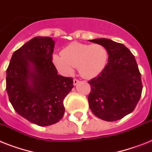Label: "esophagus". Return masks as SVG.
I'll use <instances>...</instances> for the list:
<instances>
[{
	"instance_id": "1",
	"label": "esophagus",
	"mask_w": 152,
	"mask_h": 152,
	"mask_svg": "<svg viewBox=\"0 0 152 152\" xmlns=\"http://www.w3.org/2000/svg\"><path fill=\"white\" fill-rule=\"evenodd\" d=\"M79 82H80V81H79L78 80H76V79H74V80H73V85H74V86H76V85L79 83Z\"/></svg>"
}]
</instances>
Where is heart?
Listing matches in <instances>:
<instances>
[{"mask_svg": "<svg viewBox=\"0 0 152 152\" xmlns=\"http://www.w3.org/2000/svg\"><path fill=\"white\" fill-rule=\"evenodd\" d=\"M108 61V51L99 44L72 42L61 50V55L54 54L52 62L65 76H72L74 67L87 79L93 78L103 71Z\"/></svg>", "mask_w": 152, "mask_h": 152, "instance_id": "heart-1", "label": "heart"}]
</instances>
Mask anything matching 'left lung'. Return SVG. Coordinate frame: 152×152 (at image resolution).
Returning a JSON list of instances; mask_svg holds the SVG:
<instances>
[{
    "instance_id": "1",
    "label": "left lung",
    "mask_w": 152,
    "mask_h": 152,
    "mask_svg": "<svg viewBox=\"0 0 152 152\" xmlns=\"http://www.w3.org/2000/svg\"><path fill=\"white\" fill-rule=\"evenodd\" d=\"M89 41L102 44L108 55L103 71L88 82L89 107L99 119L119 120L134 110L141 96V76L135 57L125 45L109 39Z\"/></svg>"
}]
</instances>
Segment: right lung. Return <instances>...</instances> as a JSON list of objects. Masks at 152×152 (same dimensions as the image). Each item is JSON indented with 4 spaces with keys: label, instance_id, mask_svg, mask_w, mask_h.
<instances>
[{
    "label": "right lung",
    "instance_id": "add662e5",
    "mask_svg": "<svg viewBox=\"0 0 152 152\" xmlns=\"http://www.w3.org/2000/svg\"><path fill=\"white\" fill-rule=\"evenodd\" d=\"M55 40L36 37L15 50L6 76V91L15 112L30 123L47 126L65 113L63 101L73 80L58 74L52 62Z\"/></svg>",
    "mask_w": 152,
    "mask_h": 152
}]
</instances>
